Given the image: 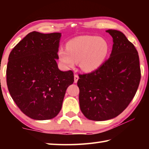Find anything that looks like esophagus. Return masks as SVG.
I'll use <instances>...</instances> for the list:
<instances>
[{
  "instance_id": "obj_1",
  "label": "esophagus",
  "mask_w": 149,
  "mask_h": 149,
  "mask_svg": "<svg viewBox=\"0 0 149 149\" xmlns=\"http://www.w3.org/2000/svg\"><path fill=\"white\" fill-rule=\"evenodd\" d=\"M78 79H79V76H78L77 75H74V83L75 84H76L77 82Z\"/></svg>"
}]
</instances>
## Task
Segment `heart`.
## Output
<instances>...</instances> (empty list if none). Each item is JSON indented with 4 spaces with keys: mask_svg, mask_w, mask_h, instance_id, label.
<instances>
[{
    "mask_svg": "<svg viewBox=\"0 0 149 149\" xmlns=\"http://www.w3.org/2000/svg\"><path fill=\"white\" fill-rule=\"evenodd\" d=\"M109 50V45L105 39L95 36H83L69 41L66 49L60 48L58 54L65 68H74L75 62H79L83 71L92 73L104 64Z\"/></svg>",
    "mask_w": 149,
    "mask_h": 149,
    "instance_id": "b5f03b06",
    "label": "heart"
}]
</instances>
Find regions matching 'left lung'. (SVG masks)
<instances>
[{"instance_id": "obj_1", "label": "left lung", "mask_w": 149, "mask_h": 149, "mask_svg": "<svg viewBox=\"0 0 149 149\" xmlns=\"http://www.w3.org/2000/svg\"><path fill=\"white\" fill-rule=\"evenodd\" d=\"M112 37L110 58L99 70L79 75V107L87 119L104 121L124 110L134 97L141 80L139 58L135 47L118 30H107Z\"/></svg>"}]
</instances>
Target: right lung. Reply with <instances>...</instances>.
<instances>
[{
    "label": "right lung",
    "instance_id": "add662e5",
    "mask_svg": "<svg viewBox=\"0 0 149 149\" xmlns=\"http://www.w3.org/2000/svg\"><path fill=\"white\" fill-rule=\"evenodd\" d=\"M60 33L33 31L10 52L6 69L7 86L24 114L36 120L56 117L67 88L74 81L72 71L58 69Z\"/></svg>",
    "mask_w": 149,
    "mask_h": 149
}]
</instances>
